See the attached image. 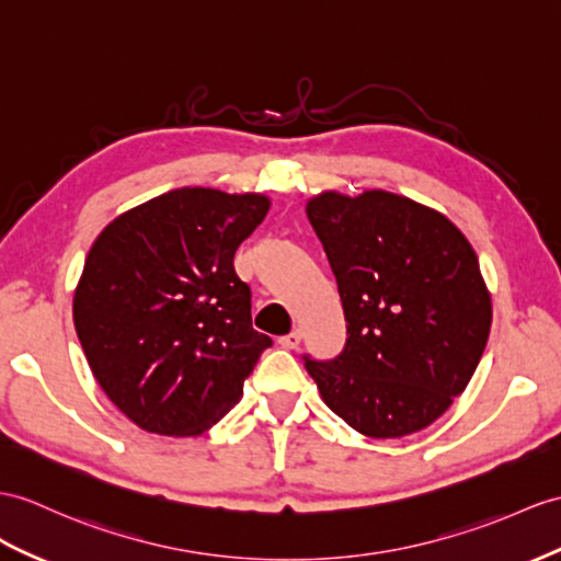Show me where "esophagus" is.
<instances>
[{
    "label": "esophagus",
    "instance_id": "esophagus-1",
    "mask_svg": "<svg viewBox=\"0 0 561 561\" xmlns=\"http://www.w3.org/2000/svg\"><path fill=\"white\" fill-rule=\"evenodd\" d=\"M299 343H302V333H299L297 328H295V331H290L288 335L280 337V345L283 347H293L295 350V347H299Z\"/></svg>",
    "mask_w": 561,
    "mask_h": 561
}]
</instances>
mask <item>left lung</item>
I'll list each match as a JSON object with an SVG mask.
<instances>
[{"label":"left lung","instance_id":"1","mask_svg":"<svg viewBox=\"0 0 561 561\" xmlns=\"http://www.w3.org/2000/svg\"><path fill=\"white\" fill-rule=\"evenodd\" d=\"M264 195L183 187L118 216L94 242L73 323L94 378L140 428L202 435L242 398L271 337L233 256Z\"/></svg>","mask_w":561,"mask_h":561}]
</instances>
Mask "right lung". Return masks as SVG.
I'll return each mask as SVG.
<instances>
[{
	"label": "right lung",
	"instance_id": "right-lung-1",
	"mask_svg": "<svg viewBox=\"0 0 561 561\" xmlns=\"http://www.w3.org/2000/svg\"><path fill=\"white\" fill-rule=\"evenodd\" d=\"M307 216L345 319L333 357L302 354L323 402L368 438L431 426L469 386L493 319L469 240L390 193H328Z\"/></svg>",
	"mask_w": 561,
	"mask_h": 561
}]
</instances>
